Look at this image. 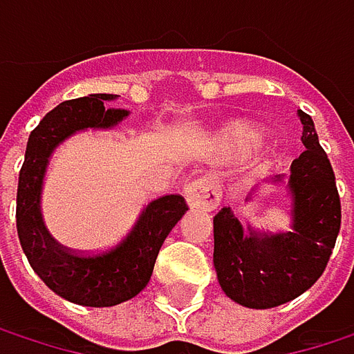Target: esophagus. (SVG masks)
Instances as JSON below:
<instances>
[{
	"mask_svg": "<svg viewBox=\"0 0 354 354\" xmlns=\"http://www.w3.org/2000/svg\"><path fill=\"white\" fill-rule=\"evenodd\" d=\"M184 196L192 209L213 211L221 201V192L217 182L211 176H198L190 180L184 188Z\"/></svg>",
	"mask_w": 354,
	"mask_h": 354,
	"instance_id": "34e87169",
	"label": "esophagus"
}]
</instances>
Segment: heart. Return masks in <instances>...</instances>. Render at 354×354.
Segmentation results:
<instances>
[{"mask_svg": "<svg viewBox=\"0 0 354 354\" xmlns=\"http://www.w3.org/2000/svg\"><path fill=\"white\" fill-rule=\"evenodd\" d=\"M262 141V131L254 124L248 122H236L230 124L223 133V145L238 156H246L252 149L258 147V143Z\"/></svg>", "mask_w": 354, "mask_h": 354, "instance_id": "1", "label": "heart"}]
</instances>
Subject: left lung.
<instances>
[{
    "label": "left lung",
    "instance_id": "left-lung-1",
    "mask_svg": "<svg viewBox=\"0 0 354 354\" xmlns=\"http://www.w3.org/2000/svg\"><path fill=\"white\" fill-rule=\"evenodd\" d=\"M306 151L291 164L293 232L244 234L230 207L213 217V264L221 289L240 306L266 310L306 293L326 270L340 232V196L332 164L310 114L299 110ZM277 176L274 182H283Z\"/></svg>",
    "mask_w": 354,
    "mask_h": 354
}]
</instances>
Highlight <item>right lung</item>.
Returning a JSON list of instances; mask_svg holds the SVG:
<instances>
[{"mask_svg": "<svg viewBox=\"0 0 354 354\" xmlns=\"http://www.w3.org/2000/svg\"><path fill=\"white\" fill-rule=\"evenodd\" d=\"M114 98V94H90L53 108L30 133L18 178L16 227L30 266L59 297L88 308H110L135 297L149 283L164 240L188 211L180 194L153 198L118 244L92 254L61 246L46 232L40 190L48 156L80 129H108L122 120L127 110L104 108Z\"/></svg>", "mask_w": 354, "mask_h": 354, "instance_id": "obj_1", "label": "right lung"}]
</instances>
